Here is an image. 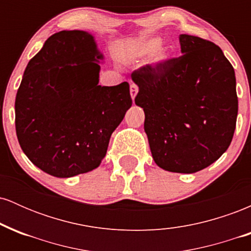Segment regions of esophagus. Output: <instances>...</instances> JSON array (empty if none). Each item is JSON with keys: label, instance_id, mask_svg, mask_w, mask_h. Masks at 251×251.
Returning <instances> with one entry per match:
<instances>
[{"label": "esophagus", "instance_id": "1", "mask_svg": "<svg viewBox=\"0 0 251 251\" xmlns=\"http://www.w3.org/2000/svg\"><path fill=\"white\" fill-rule=\"evenodd\" d=\"M129 92H131V98L132 100L134 101V98L137 96L138 93V86L135 85V83H131V86H129Z\"/></svg>", "mask_w": 251, "mask_h": 251}]
</instances>
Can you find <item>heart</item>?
<instances>
[{
  "instance_id": "1",
  "label": "heart",
  "mask_w": 251,
  "mask_h": 251,
  "mask_svg": "<svg viewBox=\"0 0 251 251\" xmlns=\"http://www.w3.org/2000/svg\"><path fill=\"white\" fill-rule=\"evenodd\" d=\"M162 45V39L160 37H150L145 40L140 45L138 50V56L139 57H148L152 56V62L154 65H163L168 62L172 56V50L169 46H160Z\"/></svg>"
}]
</instances>
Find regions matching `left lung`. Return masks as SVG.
Listing matches in <instances>:
<instances>
[{"instance_id": "1", "label": "left lung", "mask_w": 251, "mask_h": 251, "mask_svg": "<svg viewBox=\"0 0 251 251\" xmlns=\"http://www.w3.org/2000/svg\"><path fill=\"white\" fill-rule=\"evenodd\" d=\"M183 55L132 73L144 109V129L159 168L195 174L229 148L238 100L235 71L215 43L181 34Z\"/></svg>"}]
</instances>
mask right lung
<instances>
[{
    "label": "right lung",
    "mask_w": 251,
    "mask_h": 251,
    "mask_svg": "<svg viewBox=\"0 0 251 251\" xmlns=\"http://www.w3.org/2000/svg\"><path fill=\"white\" fill-rule=\"evenodd\" d=\"M102 53L85 30L51 35L28 62L15 99V127L34 165L57 178L97 169L132 106L128 82L99 85Z\"/></svg>",
    "instance_id": "add662e5"
}]
</instances>
